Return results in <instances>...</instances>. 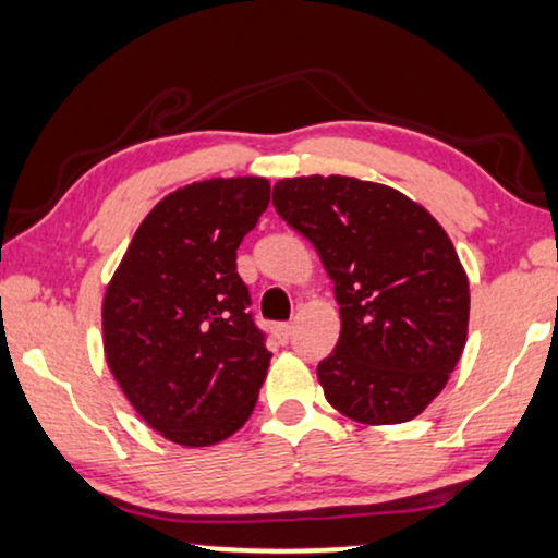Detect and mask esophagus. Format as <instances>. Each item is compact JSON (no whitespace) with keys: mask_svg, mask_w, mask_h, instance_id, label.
<instances>
[{"mask_svg":"<svg viewBox=\"0 0 558 558\" xmlns=\"http://www.w3.org/2000/svg\"><path fill=\"white\" fill-rule=\"evenodd\" d=\"M292 332H294V325L292 323H279L277 325V338H279V341H289V338H292Z\"/></svg>","mask_w":558,"mask_h":558,"instance_id":"esophagus-1","label":"esophagus"}]
</instances>
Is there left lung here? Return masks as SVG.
<instances>
[{
  "label": "left lung",
  "instance_id": "8db88e82",
  "mask_svg": "<svg viewBox=\"0 0 558 558\" xmlns=\"http://www.w3.org/2000/svg\"><path fill=\"white\" fill-rule=\"evenodd\" d=\"M274 207L336 284L341 338L317 364L325 400L366 425L417 417L446 387L469 328V281L451 238L392 186L281 179Z\"/></svg>",
  "mask_w": 558,
  "mask_h": 558
}]
</instances>
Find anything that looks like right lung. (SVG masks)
<instances>
[{"label": "right lung", "mask_w": 558, "mask_h": 558, "mask_svg": "<svg viewBox=\"0 0 558 558\" xmlns=\"http://www.w3.org/2000/svg\"><path fill=\"white\" fill-rule=\"evenodd\" d=\"M269 197L262 177L171 192L135 230L105 292L110 372L137 415L179 446L220 444L256 408L271 353L235 258Z\"/></svg>", "instance_id": "1"}]
</instances>
